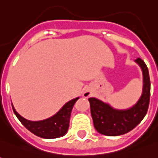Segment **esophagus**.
<instances>
[{"instance_id":"1","label":"esophagus","mask_w":158,"mask_h":158,"mask_svg":"<svg viewBox=\"0 0 158 158\" xmlns=\"http://www.w3.org/2000/svg\"><path fill=\"white\" fill-rule=\"evenodd\" d=\"M92 95V92L90 91V89H85L83 93V96L85 98H89L90 96Z\"/></svg>"}]
</instances>
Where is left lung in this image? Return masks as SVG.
<instances>
[{"instance_id": "8db88e82", "label": "left lung", "mask_w": 158, "mask_h": 158, "mask_svg": "<svg viewBox=\"0 0 158 158\" xmlns=\"http://www.w3.org/2000/svg\"><path fill=\"white\" fill-rule=\"evenodd\" d=\"M135 62L143 73V89L138 101L133 106L125 109H118L95 97L88 99L94 128L101 135L117 136L128 133L142 122L147 113L150 96L149 71L141 58L137 57Z\"/></svg>"}]
</instances>
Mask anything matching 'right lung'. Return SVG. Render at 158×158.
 I'll use <instances>...</instances> for the list:
<instances>
[{
    "mask_svg": "<svg viewBox=\"0 0 158 158\" xmlns=\"http://www.w3.org/2000/svg\"><path fill=\"white\" fill-rule=\"evenodd\" d=\"M79 97H76L67 101L58 111L52 116L41 121H30L20 115L12 105L15 114L22 124L31 133L45 139H54L61 137L67 133L70 123L71 113L75 102Z\"/></svg>",
    "mask_w": 158,
    "mask_h": 158,
    "instance_id": "obj_1",
    "label": "right lung"
}]
</instances>
